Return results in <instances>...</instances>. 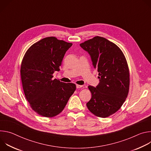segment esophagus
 Wrapping results in <instances>:
<instances>
[{
  "label": "esophagus",
  "mask_w": 151,
  "mask_h": 151,
  "mask_svg": "<svg viewBox=\"0 0 151 151\" xmlns=\"http://www.w3.org/2000/svg\"><path fill=\"white\" fill-rule=\"evenodd\" d=\"M81 87H82V85H76V88H81Z\"/></svg>",
  "instance_id": "obj_1"
}]
</instances>
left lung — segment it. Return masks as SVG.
<instances>
[{
  "label": "left lung",
  "instance_id": "1",
  "mask_svg": "<svg viewBox=\"0 0 151 151\" xmlns=\"http://www.w3.org/2000/svg\"><path fill=\"white\" fill-rule=\"evenodd\" d=\"M80 46L90 55L100 81L96 87L88 86L92 97L87 106L94 115L108 117L121 108L128 94L130 73L126 58L116 45L103 37L95 36Z\"/></svg>",
  "mask_w": 151,
  "mask_h": 151
}]
</instances>
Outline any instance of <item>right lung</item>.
<instances>
[{"label":"right lung","instance_id":"obj_1","mask_svg":"<svg viewBox=\"0 0 151 151\" xmlns=\"http://www.w3.org/2000/svg\"><path fill=\"white\" fill-rule=\"evenodd\" d=\"M72 45V43L55 37H47L33 44L21 62L20 73L24 95L32 109L42 116L58 115L76 90L73 83L52 79Z\"/></svg>","mask_w":151,"mask_h":151}]
</instances>
